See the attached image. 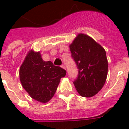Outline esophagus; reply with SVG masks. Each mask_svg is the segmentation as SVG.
<instances>
[{"mask_svg": "<svg viewBox=\"0 0 129 129\" xmlns=\"http://www.w3.org/2000/svg\"><path fill=\"white\" fill-rule=\"evenodd\" d=\"M61 68L64 69V70H66V66H64V65H61Z\"/></svg>", "mask_w": 129, "mask_h": 129, "instance_id": "esophagus-1", "label": "esophagus"}]
</instances>
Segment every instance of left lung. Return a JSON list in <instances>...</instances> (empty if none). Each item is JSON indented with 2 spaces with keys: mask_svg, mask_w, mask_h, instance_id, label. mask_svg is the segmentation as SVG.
I'll use <instances>...</instances> for the list:
<instances>
[{
  "mask_svg": "<svg viewBox=\"0 0 129 129\" xmlns=\"http://www.w3.org/2000/svg\"><path fill=\"white\" fill-rule=\"evenodd\" d=\"M72 56L78 68V76L74 82L80 96H95L104 86L108 74L106 51L91 37L79 33L70 44Z\"/></svg>",
  "mask_w": 129,
  "mask_h": 129,
  "instance_id": "1",
  "label": "left lung"
}]
</instances>
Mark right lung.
Masks as SVG:
<instances>
[{
	"mask_svg": "<svg viewBox=\"0 0 129 129\" xmlns=\"http://www.w3.org/2000/svg\"><path fill=\"white\" fill-rule=\"evenodd\" d=\"M66 71L55 66L50 61H45L40 51L30 49L19 69L21 85L29 95L41 103L53 98Z\"/></svg>",
	"mask_w": 129,
	"mask_h": 129,
	"instance_id": "right-lung-1",
	"label": "right lung"
}]
</instances>
